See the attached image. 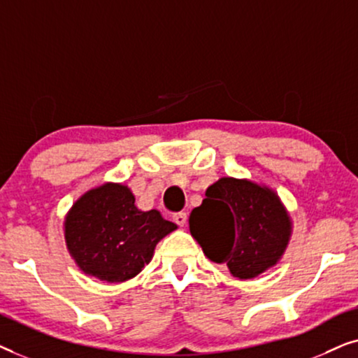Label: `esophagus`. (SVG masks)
<instances>
[{"label": "esophagus", "mask_w": 358, "mask_h": 358, "mask_svg": "<svg viewBox=\"0 0 358 358\" xmlns=\"http://www.w3.org/2000/svg\"><path fill=\"white\" fill-rule=\"evenodd\" d=\"M173 220H174L176 224H179V227H184L185 222H187V213H185V212L174 213L173 215Z\"/></svg>", "instance_id": "esophagus-1"}]
</instances>
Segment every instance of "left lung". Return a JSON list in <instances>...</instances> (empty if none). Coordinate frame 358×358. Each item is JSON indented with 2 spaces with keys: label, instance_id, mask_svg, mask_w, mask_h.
Returning a JSON list of instances; mask_svg holds the SVG:
<instances>
[{
  "label": "left lung",
  "instance_id": "1",
  "mask_svg": "<svg viewBox=\"0 0 358 358\" xmlns=\"http://www.w3.org/2000/svg\"><path fill=\"white\" fill-rule=\"evenodd\" d=\"M190 213V233L205 256L227 264L233 277H257L285 251L290 218L271 189L246 179L222 178Z\"/></svg>",
  "mask_w": 358,
  "mask_h": 358
}]
</instances>
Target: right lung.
I'll return each mask as SVG.
<instances>
[{"label": "right lung", "instance_id": "obj_1", "mask_svg": "<svg viewBox=\"0 0 358 358\" xmlns=\"http://www.w3.org/2000/svg\"><path fill=\"white\" fill-rule=\"evenodd\" d=\"M176 228L158 210L136 208L127 185L104 184L73 205L65 239L83 272L114 283L135 277L151 261L159 239Z\"/></svg>", "mask_w": 358, "mask_h": 358}]
</instances>
